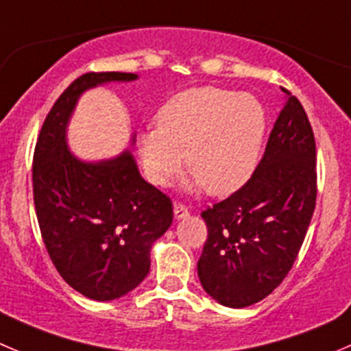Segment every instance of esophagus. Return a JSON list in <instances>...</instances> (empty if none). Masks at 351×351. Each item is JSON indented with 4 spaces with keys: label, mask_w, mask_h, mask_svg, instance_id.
I'll return each mask as SVG.
<instances>
[{
    "label": "esophagus",
    "mask_w": 351,
    "mask_h": 351,
    "mask_svg": "<svg viewBox=\"0 0 351 351\" xmlns=\"http://www.w3.org/2000/svg\"><path fill=\"white\" fill-rule=\"evenodd\" d=\"M173 210H175V217L176 219H183V217L189 216V209H186L183 204H175V207H173Z\"/></svg>",
    "instance_id": "obj_1"
}]
</instances>
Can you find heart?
<instances>
[{
	"label": "heart",
	"instance_id": "1",
	"mask_svg": "<svg viewBox=\"0 0 351 351\" xmlns=\"http://www.w3.org/2000/svg\"><path fill=\"white\" fill-rule=\"evenodd\" d=\"M261 101L219 87H193L158 111V125L138 135L137 149L149 180L171 183L185 154L190 189L230 195L254 175L266 138Z\"/></svg>",
	"mask_w": 351,
	"mask_h": 351
}]
</instances>
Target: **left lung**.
Segmentation results:
<instances>
[{
	"mask_svg": "<svg viewBox=\"0 0 351 351\" xmlns=\"http://www.w3.org/2000/svg\"><path fill=\"white\" fill-rule=\"evenodd\" d=\"M285 93L287 104L254 175L202 213L207 240L197 273L207 295L231 308L257 304L280 287L315 209L314 132L300 101Z\"/></svg>",
	"mask_w": 351,
	"mask_h": 351,
	"instance_id": "left-lung-1",
	"label": "left lung"
}]
</instances>
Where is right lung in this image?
<instances>
[{
	"label": "right lung",
	"mask_w": 351,
	"mask_h": 351,
	"mask_svg": "<svg viewBox=\"0 0 351 351\" xmlns=\"http://www.w3.org/2000/svg\"><path fill=\"white\" fill-rule=\"evenodd\" d=\"M137 78L90 71L71 82L47 113L34 152V204L47 254L73 290L97 302L144 281L152 245L171 226L173 204L142 178L130 151L103 161L71 154L66 128L85 90Z\"/></svg>",
	"instance_id": "1"
}]
</instances>
